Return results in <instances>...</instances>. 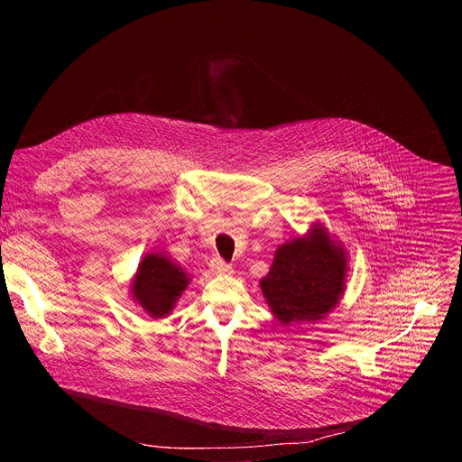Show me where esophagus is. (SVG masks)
<instances>
[{
  "label": "esophagus",
  "instance_id": "obj_1",
  "mask_svg": "<svg viewBox=\"0 0 462 462\" xmlns=\"http://www.w3.org/2000/svg\"><path fill=\"white\" fill-rule=\"evenodd\" d=\"M210 269L216 274H230L232 273V265L230 263H226L223 257H214L210 261Z\"/></svg>",
  "mask_w": 462,
  "mask_h": 462
}]
</instances>
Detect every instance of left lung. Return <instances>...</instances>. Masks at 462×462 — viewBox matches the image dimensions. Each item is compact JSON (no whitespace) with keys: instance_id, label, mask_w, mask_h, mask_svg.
I'll return each mask as SVG.
<instances>
[{"instance_id":"left-lung-1","label":"left lung","mask_w":462,"mask_h":462,"mask_svg":"<svg viewBox=\"0 0 462 462\" xmlns=\"http://www.w3.org/2000/svg\"><path fill=\"white\" fill-rule=\"evenodd\" d=\"M347 261L342 246L321 226L276 250L269 274L261 280L263 296L282 323L312 321L338 305Z\"/></svg>"}]
</instances>
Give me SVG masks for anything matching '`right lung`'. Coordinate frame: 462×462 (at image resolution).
Returning a JSON list of instances; mask_svg holds the SVG:
<instances>
[{
  "label": "right lung",
  "mask_w": 462,
  "mask_h": 462,
  "mask_svg": "<svg viewBox=\"0 0 462 462\" xmlns=\"http://www.w3.org/2000/svg\"><path fill=\"white\" fill-rule=\"evenodd\" d=\"M188 276L175 263L159 254H148L139 265L131 294L153 318H164L188 285Z\"/></svg>",
  "instance_id": "obj_1"
}]
</instances>
